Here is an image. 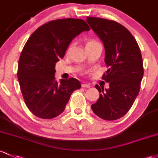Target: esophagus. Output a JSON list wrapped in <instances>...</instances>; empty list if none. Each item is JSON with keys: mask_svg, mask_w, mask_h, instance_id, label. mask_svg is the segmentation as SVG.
Segmentation results:
<instances>
[{"mask_svg": "<svg viewBox=\"0 0 158 158\" xmlns=\"http://www.w3.org/2000/svg\"><path fill=\"white\" fill-rule=\"evenodd\" d=\"M82 88H90V85L85 84V83H83V84H82Z\"/></svg>", "mask_w": 158, "mask_h": 158, "instance_id": "34e87169", "label": "esophagus"}]
</instances>
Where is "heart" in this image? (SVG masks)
Instances as JSON below:
<instances>
[{"instance_id":"obj_1","label":"heart","mask_w":158,"mask_h":158,"mask_svg":"<svg viewBox=\"0 0 158 158\" xmlns=\"http://www.w3.org/2000/svg\"><path fill=\"white\" fill-rule=\"evenodd\" d=\"M96 43H99L98 42V41L95 40L88 39V40H86V42H85V46H86V47H87V46H92V45L96 44ZM72 46H73V45L71 44V45H70V46H69V47L67 48V52H68L71 49V48H72Z\"/></svg>"}]
</instances>
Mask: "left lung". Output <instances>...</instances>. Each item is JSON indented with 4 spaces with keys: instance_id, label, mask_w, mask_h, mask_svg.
Here are the masks:
<instances>
[{
    "instance_id": "obj_1",
    "label": "left lung",
    "mask_w": 158,
    "mask_h": 158,
    "mask_svg": "<svg viewBox=\"0 0 158 158\" xmlns=\"http://www.w3.org/2000/svg\"><path fill=\"white\" fill-rule=\"evenodd\" d=\"M86 21L104 45L109 69L102 79L110 83L109 89L95 85L100 97L91 110L104 120H117L130 110L139 92L144 73L140 48L131 33L115 21L97 17Z\"/></svg>"
}]
</instances>
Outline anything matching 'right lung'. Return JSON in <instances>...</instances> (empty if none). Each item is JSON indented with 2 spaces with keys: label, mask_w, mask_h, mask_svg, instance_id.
Masks as SVG:
<instances>
[{
  "label": "right lung",
  "mask_w": 158,
  "mask_h": 158,
  "mask_svg": "<svg viewBox=\"0 0 158 158\" xmlns=\"http://www.w3.org/2000/svg\"><path fill=\"white\" fill-rule=\"evenodd\" d=\"M90 27L79 19H60L43 24L33 33L18 64L20 89L26 106L38 118L52 119L65 110L72 93L81 88L74 78L56 80L55 63L63 58L72 40Z\"/></svg>",
  "instance_id": "obj_1"
}]
</instances>
